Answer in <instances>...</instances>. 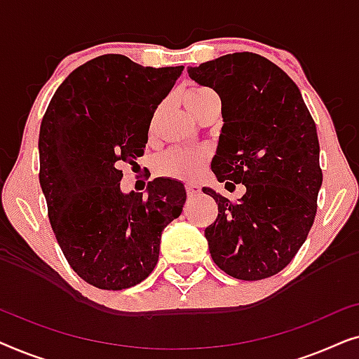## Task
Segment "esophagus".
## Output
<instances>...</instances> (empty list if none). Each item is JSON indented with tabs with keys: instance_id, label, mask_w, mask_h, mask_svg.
<instances>
[{
	"instance_id": "1",
	"label": "esophagus",
	"mask_w": 359,
	"mask_h": 359,
	"mask_svg": "<svg viewBox=\"0 0 359 359\" xmlns=\"http://www.w3.org/2000/svg\"><path fill=\"white\" fill-rule=\"evenodd\" d=\"M186 193H188V198H196L201 194V188L198 184H186Z\"/></svg>"
}]
</instances>
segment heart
I'll return each mask as SVG.
<instances>
[{"mask_svg":"<svg viewBox=\"0 0 359 359\" xmlns=\"http://www.w3.org/2000/svg\"><path fill=\"white\" fill-rule=\"evenodd\" d=\"M209 88H194L188 91L184 101L191 111L199 106V102L212 95ZM209 161V154L203 149H173L161 155L156 161V171L161 176L181 181H191L199 178L204 173Z\"/></svg>","mask_w":359,"mask_h":359,"instance_id":"1","label":"heart"}]
</instances>
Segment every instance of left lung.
Wrapping results in <instances>:
<instances>
[{"instance_id":"8db88e82","label":"left lung","mask_w":359,"mask_h":359,"mask_svg":"<svg viewBox=\"0 0 359 359\" xmlns=\"http://www.w3.org/2000/svg\"><path fill=\"white\" fill-rule=\"evenodd\" d=\"M188 73L222 101L214 175L247 188L237 203L203 189L219 205L204 232L210 257L243 281L274 276L296 257L316 219L322 186L316 122L296 83L258 53H229Z\"/></svg>"}]
</instances>
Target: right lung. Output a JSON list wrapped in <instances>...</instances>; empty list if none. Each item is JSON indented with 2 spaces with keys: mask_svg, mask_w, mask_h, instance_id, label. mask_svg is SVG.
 <instances>
[{
  "mask_svg": "<svg viewBox=\"0 0 359 359\" xmlns=\"http://www.w3.org/2000/svg\"><path fill=\"white\" fill-rule=\"evenodd\" d=\"M184 67H142L119 53L73 70L50 100L39 134L42 193L67 262L91 286L121 291L158 262L161 232L180 217L184 186L155 178L149 196L121 191L149 127Z\"/></svg>",
  "mask_w": 359,
  "mask_h": 359,
  "instance_id": "obj_1",
  "label": "right lung"
}]
</instances>
